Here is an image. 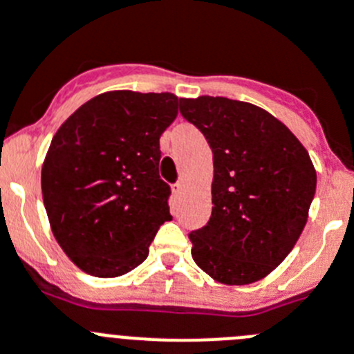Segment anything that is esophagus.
Masks as SVG:
<instances>
[{
    "label": "esophagus",
    "mask_w": 354,
    "mask_h": 354,
    "mask_svg": "<svg viewBox=\"0 0 354 354\" xmlns=\"http://www.w3.org/2000/svg\"><path fill=\"white\" fill-rule=\"evenodd\" d=\"M171 191H174V194H177V196H179V194L183 193V184L180 183L174 184V186H171Z\"/></svg>",
    "instance_id": "esophagus-1"
}]
</instances>
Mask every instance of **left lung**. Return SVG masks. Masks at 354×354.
<instances>
[{
    "label": "left lung",
    "instance_id": "1",
    "mask_svg": "<svg viewBox=\"0 0 354 354\" xmlns=\"http://www.w3.org/2000/svg\"><path fill=\"white\" fill-rule=\"evenodd\" d=\"M180 113L212 149V214L189 233L194 263L214 281L251 284L297 244L316 193L300 140L267 110L223 96L180 100Z\"/></svg>",
    "mask_w": 354,
    "mask_h": 354
}]
</instances>
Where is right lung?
<instances>
[{
    "mask_svg": "<svg viewBox=\"0 0 354 354\" xmlns=\"http://www.w3.org/2000/svg\"><path fill=\"white\" fill-rule=\"evenodd\" d=\"M179 103L171 93L109 91L52 138L41 167L44 205L57 244L86 274H128L171 219V191L158 167L160 137Z\"/></svg>",
    "mask_w": 354,
    "mask_h": 354,
    "instance_id": "obj_1",
    "label": "right lung"
}]
</instances>
